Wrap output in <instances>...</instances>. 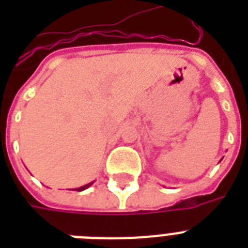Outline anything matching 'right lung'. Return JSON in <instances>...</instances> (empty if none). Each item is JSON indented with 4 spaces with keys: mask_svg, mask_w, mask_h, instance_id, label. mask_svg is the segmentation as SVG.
Segmentation results:
<instances>
[{
    "mask_svg": "<svg viewBox=\"0 0 248 248\" xmlns=\"http://www.w3.org/2000/svg\"><path fill=\"white\" fill-rule=\"evenodd\" d=\"M91 184H93V183H89V184H86V185H83V186H81V188H78V189H76V190H78V192H81V190H85V189H87L90 186V185Z\"/></svg>",
    "mask_w": 248,
    "mask_h": 248,
    "instance_id": "1",
    "label": "right lung"
}]
</instances>
